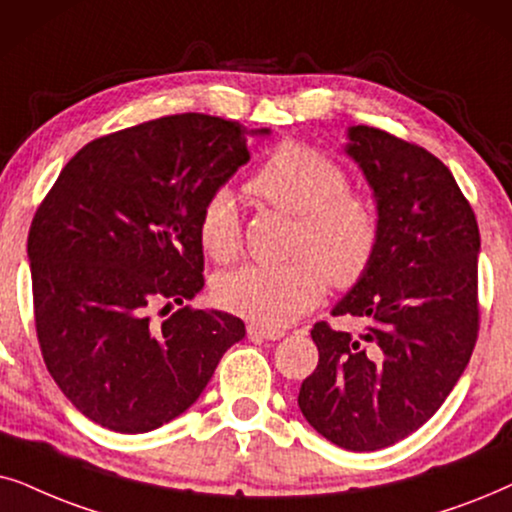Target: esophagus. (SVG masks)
I'll return each instance as SVG.
<instances>
[{
	"label": "esophagus",
	"instance_id": "obj_1",
	"mask_svg": "<svg viewBox=\"0 0 512 512\" xmlns=\"http://www.w3.org/2000/svg\"><path fill=\"white\" fill-rule=\"evenodd\" d=\"M248 337L250 339H281V337H285V332L283 330H274V327H262V325H257V323H250L248 325Z\"/></svg>",
	"mask_w": 512,
	"mask_h": 512
}]
</instances>
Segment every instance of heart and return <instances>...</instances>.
I'll use <instances>...</instances> for the list:
<instances>
[{"instance_id":"obj_1","label":"heart","mask_w":512,"mask_h":512,"mask_svg":"<svg viewBox=\"0 0 512 512\" xmlns=\"http://www.w3.org/2000/svg\"><path fill=\"white\" fill-rule=\"evenodd\" d=\"M250 192L299 217L292 243L297 260L283 267L248 264L222 274L215 299L227 311L262 327H285L320 302L327 281L346 290L370 271L381 238L377 203L349 189V175L332 156L285 142L252 175ZM196 234L210 260H236L243 231L229 189H215L203 201Z\"/></svg>"}]
</instances>
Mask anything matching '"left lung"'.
<instances>
[{"label":"left lung","instance_id":"obj_1","mask_svg":"<svg viewBox=\"0 0 512 512\" xmlns=\"http://www.w3.org/2000/svg\"><path fill=\"white\" fill-rule=\"evenodd\" d=\"M346 154L372 187L381 238L332 316L365 330L313 325L318 365L297 403L337 447L374 452L424 426L466 370L480 327V231L454 175L424 147L351 126Z\"/></svg>","mask_w":512,"mask_h":512}]
</instances>
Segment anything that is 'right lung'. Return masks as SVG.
Masks as SVG:
<instances>
[{
  "instance_id": "obj_1",
  "label": "right lung",
  "mask_w": 512,
  "mask_h": 512,
  "mask_svg": "<svg viewBox=\"0 0 512 512\" xmlns=\"http://www.w3.org/2000/svg\"><path fill=\"white\" fill-rule=\"evenodd\" d=\"M248 135L269 128L196 112L102 135L67 161L34 213L27 257L46 370L109 431L147 433L180 417L245 337L241 318L185 302L206 283L201 206L250 161Z\"/></svg>"
}]
</instances>
